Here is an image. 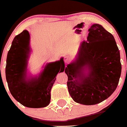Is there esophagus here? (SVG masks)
I'll list each match as a JSON object with an SVG mask.
<instances>
[{
	"mask_svg": "<svg viewBox=\"0 0 127 127\" xmlns=\"http://www.w3.org/2000/svg\"><path fill=\"white\" fill-rule=\"evenodd\" d=\"M64 61L65 64H67L70 62V58L68 56H65V57L64 58Z\"/></svg>",
	"mask_w": 127,
	"mask_h": 127,
	"instance_id": "1",
	"label": "esophagus"
}]
</instances>
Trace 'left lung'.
<instances>
[{"label": "left lung", "instance_id": "8db88e82", "mask_svg": "<svg viewBox=\"0 0 127 127\" xmlns=\"http://www.w3.org/2000/svg\"><path fill=\"white\" fill-rule=\"evenodd\" d=\"M76 60L67 65L69 93L76 102L91 105L107 99L115 91L122 71L120 51L114 36L99 24L89 29Z\"/></svg>", "mask_w": 127, "mask_h": 127}]
</instances>
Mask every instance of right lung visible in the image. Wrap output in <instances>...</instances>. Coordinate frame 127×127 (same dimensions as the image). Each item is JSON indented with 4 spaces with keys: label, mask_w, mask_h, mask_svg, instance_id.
<instances>
[{
    "label": "right lung",
    "mask_w": 127,
    "mask_h": 127,
    "mask_svg": "<svg viewBox=\"0 0 127 127\" xmlns=\"http://www.w3.org/2000/svg\"><path fill=\"white\" fill-rule=\"evenodd\" d=\"M29 32L23 30L13 39L7 54L6 80L11 94L22 105L30 108L46 107L50 102L51 90L59 72L64 70L63 58L48 63L38 75L27 77L29 56Z\"/></svg>",
    "instance_id": "1"
}]
</instances>
